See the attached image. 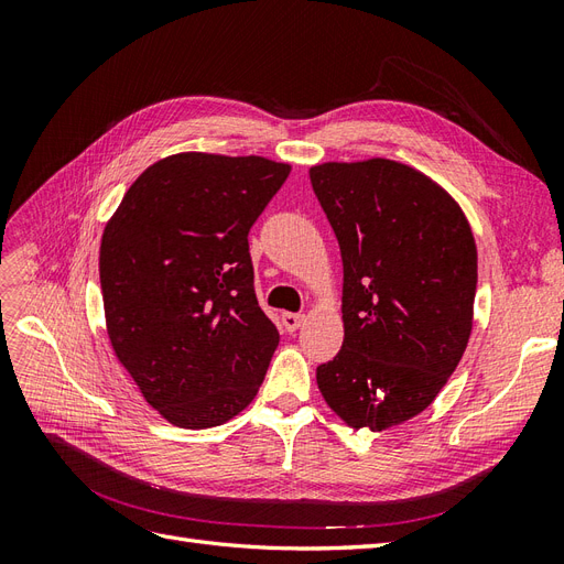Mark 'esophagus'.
Segmentation results:
<instances>
[{"label":"esophagus","mask_w":564,"mask_h":564,"mask_svg":"<svg viewBox=\"0 0 564 564\" xmlns=\"http://www.w3.org/2000/svg\"><path fill=\"white\" fill-rule=\"evenodd\" d=\"M301 324H303V315L301 313H284L282 315V327L286 332H296Z\"/></svg>","instance_id":"esophagus-1"}]
</instances>
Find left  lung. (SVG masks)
Instances as JSON below:
<instances>
[{
	"mask_svg": "<svg viewBox=\"0 0 564 564\" xmlns=\"http://www.w3.org/2000/svg\"><path fill=\"white\" fill-rule=\"evenodd\" d=\"M344 259V346L317 386L352 429L416 416L468 346L477 249L458 204L392 160L311 169Z\"/></svg>",
	"mask_w": 564,
	"mask_h": 564,
	"instance_id": "obj_1",
	"label": "left lung"
}]
</instances>
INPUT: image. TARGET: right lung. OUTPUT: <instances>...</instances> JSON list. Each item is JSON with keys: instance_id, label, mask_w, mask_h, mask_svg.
Wrapping results in <instances>:
<instances>
[{"instance_id": "right-lung-1", "label": "right lung", "mask_w": 564, "mask_h": 564, "mask_svg": "<svg viewBox=\"0 0 564 564\" xmlns=\"http://www.w3.org/2000/svg\"><path fill=\"white\" fill-rule=\"evenodd\" d=\"M292 166L181 152L133 181L100 240L117 360L181 429H214L256 398L280 344L253 292L249 230Z\"/></svg>"}]
</instances>
